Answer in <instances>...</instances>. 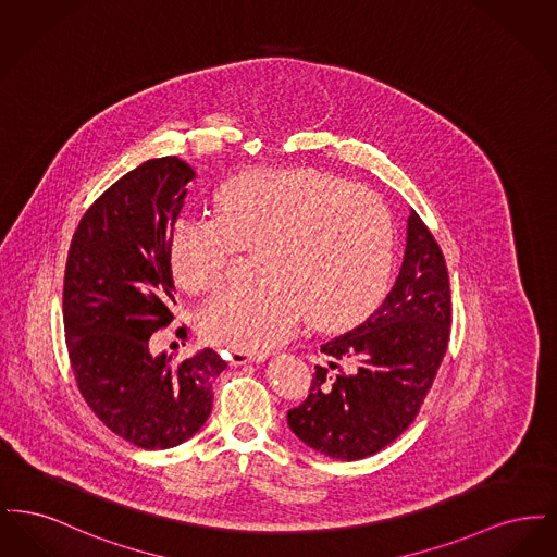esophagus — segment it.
Here are the masks:
<instances>
[{
	"label": "esophagus",
	"instance_id": "34e87169",
	"mask_svg": "<svg viewBox=\"0 0 557 557\" xmlns=\"http://www.w3.org/2000/svg\"><path fill=\"white\" fill-rule=\"evenodd\" d=\"M265 357L267 352H248V350H239V348L230 350V361H232L234 366H242V363H252V361H263Z\"/></svg>",
	"mask_w": 557,
	"mask_h": 557
}]
</instances>
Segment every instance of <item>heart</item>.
I'll return each mask as SVG.
<instances>
[{
  "label": "heart",
  "mask_w": 557,
  "mask_h": 557,
  "mask_svg": "<svg viewBox=\"0 0 557 557\" xmlns=\"http://www.w3.org/2000/svg\"><path fill=\"white\" fill-rule=\"evenodd\" d=\"M212 202L214 219L173 223V280L189 294H214L239 252H257L261 282L202 311L200 330L211 341L263 352L288 338L302 315L319 327L366 318L388 288L397 232L370 187L315 169L246 171L216 187Z\"/></svg>",
  "instance_id": "b5f03b06"
}]
</instances>
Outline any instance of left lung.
Returning <instances> with one entry per match:
<instances>
[{
    "label": "left lung",
    "instance_id": "left-lung-1",
    "mask_svg": "<svg viewBox=\"0 0 557 557\" xmlns=\"http://www.w3.org/2000/svg\"><path fill=\"white\" fill-rule=\"evenodd\" d=\"M450 315L445 255L413 211L393 290L363 323L321 345L309 395L288 411L292 432L345 461L388 447L413 424L434 384Z\"/></svg>",
    "mask_w": 557,
    "mask_h": 557
}]
</instances>
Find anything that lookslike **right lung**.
I'll use <instances>...</instances> for the list:
<instances>
[{
	"mask_svg": "<svg viewBox=\"0 0 557 557\" xmlns=\"http://www.w3.org/2000/svg\"><path fill=\"white\" fill-rule=\"evenodd\" d=\"M191 177L177 157L123 175L81 216L64 269V338L81 397L141 449L194 436L211 416L212 380L227 368L212 348L184 361L148 348L173 321L169 238Z\"/></svg>",
	"mask_w": 557,
	"mask_h": 557,
	"instance_id": "obj_1",
	"label": "right lung"
}]
</instances>
